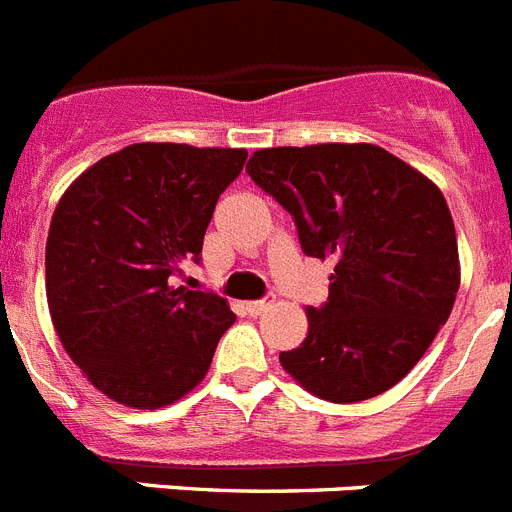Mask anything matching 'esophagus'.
I'll use <instances>...</instances> for the list:
<instances>
[{"mask_svg": "<svg viewBox=\"0 0 512 512\" xmlns=\"http://www.w3.org/2000/svg\"><path fill=\"white\" fill-rule=\"evenodd\" d=\"M274 304V297H266V299H259V302H246V312L251 314V317H256V314L266 312V309Z\"/></svg>", "mask_w": 512, "mask_h": 512, "instance_id": "obj_1", "label": "esophagus"}]
</instances>
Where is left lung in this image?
Wrapping results in <instances>:
<instances>
[{
    "mask_svg": "<svg viewBox=\"0 0 512 512\" xmlns=\"http://www.w3.org/2000/svg\"><path fill=\"white\" fill-rule=\"evenodd\" d=\"M251 180L297 223L302 251L335 259L330 297L281 368L317 398L358 403L396 386L449 320L459 289L442 190L375 144L253 152Z\"/></svg>",
    "mask_w": 512,
    "mask_h": 512,
    "instance_id": "1",
    "label": "left lung"
}]
</instances>
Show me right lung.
<instances>
[{"mask_svg":"<svg viewBox=\"0 0 512 512\" xmlns=\"http://www.w3.org/2000/svg\"><path fill=\"white\" fill-rule=\"evenodd\" d=\"M246 149L144 142L98 159L63 192L45 246L55 332L88 381L131 409H162L205 378L236 322L213 292L172 287L200 261L220 192Z\"/></svg>","mask_w":512,"mask_h":512,"instance_id":"1","label":"right lung"}]
</instances>
